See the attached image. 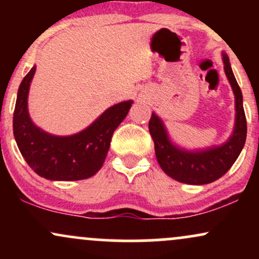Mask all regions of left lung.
I'll use <instances>...</instances> for the list:
<instances>
[{"mask_svg": "<svg viewBox=\"0 0 259 259\" xmlns=\"http://www.w3.org/2000/svg\"><path fill=\"white\" fill-rule=\"evenodd\" d=\"M227 78L235 95V126L227 142L198 151L175 146L169 139L164 124L156 113L151 115L148 130L154 142V152L160 168L168 177L190 185H204L222 178L241 153L247 134V123L242 105V92L235 79L227 53H222Z\"/></svg>", "mask_w": 259, "mask_h": 259, "instance_id": "1", "label": "left lung"}]
</instances>
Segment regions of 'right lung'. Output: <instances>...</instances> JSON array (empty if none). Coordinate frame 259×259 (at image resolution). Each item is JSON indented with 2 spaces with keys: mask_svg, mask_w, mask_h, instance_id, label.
Segmentation results:
<instances>
[{
  "mask_svg": "<svg viewBox=\"0 0 259 259\" xmlns=\"http://www.w3.org/2000/svg\"><path fill=\"white\" fill-rule=\"evenodd\" d=\"M36 67L18 89L13 134L20 153L37 175L53 181H74L92 177L103 165L112 135L129 113L133 101L109 107L91 125L78 134L56 136L35 125L28 111V95Z\"/></svg>",
  "mask_w": 259,
  "mask_h": 259,
  "instance_id": "right-lung-1",
  "label": "right lung"
}]
</instances>
